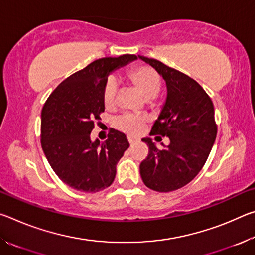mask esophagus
<instances>
[{
  "instance_id": "obj_1",
  "label": "esophagus",
  "mask_w": 255,
  "mask_h": 255,
  "mask_svg": "<svg viewBox=\"0 0 255 255\" xmlns=\"http://www.w3.org/2000/svg\"><path fill=\"white\" fill-rule=\"evenodd\" d=\"M128 141H129V144H130V145H133V144H135L136 143V139H135V138H133V137H130V136H129L128 137Z\"/></svg>"
}]
</instances>
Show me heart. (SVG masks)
Masks as SVG:
<instances>
[{"label":"heart","mask_w":255,"mask_h":255,"mask_svg":"<svg viewBox=\"0 0 255 255\" xmlns=\"http://www.w3.org/2000/svg\"><path fill=\"white\" fill-rule=\"evenodd\" d=\"M128 80L146 99H154L161 90V79L156 71L149 66H137L128 73ZM118 83L114 77H109L102 90L103 105L111 109L117 103ZM116 127L132 135L140 132L145 126V119L133 115H125L115 122Z\"/></svg>","instance_id":"heart-1"}]
</instances>
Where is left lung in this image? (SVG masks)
<instances>
[{"label":"left lung","instance_id":"obj_1","mask_svg":"<svg viewBox=\"0 0 255 255\" xmlns=\"http://www.w3.org/2000/svg\"><path fill=\"white\" fill-rule=\"evenodd\" d=\"M155 68L166 83L167 96L150 136L157 141L169 137L170 144L158 149L148 137V155L140 163V176L146 187L170 192L188 184L199 173L217 135L214 105L199 83L159 60L138 55ZM160 136H158V135Z\"/></svg>","mask_w":255,"mask_h":255}]
</instances>
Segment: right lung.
I'll list each match as a JSON object with an SVG mask.
<instances>
[{
	"label": "right lung",
	"instance_id": "right-lung-1",
	"mask_svg": "<svg viewBox=\"0 0 255 255\" xmlns=\"http://www.w3.org/2000/svg\"><path fill=\"white\" fill-rule=\"evenodd\" d=\"M136 59L127 54L94 60L64 80L42 108V150L58 178L73 189L98 192L114 182L117 163L129 147L126 135L112 129L105 141H93L90 135L105 111L108 76Z\"/></svg>",
	"mask_w": 255,
	"mask_h": 255
}]
</instances>
